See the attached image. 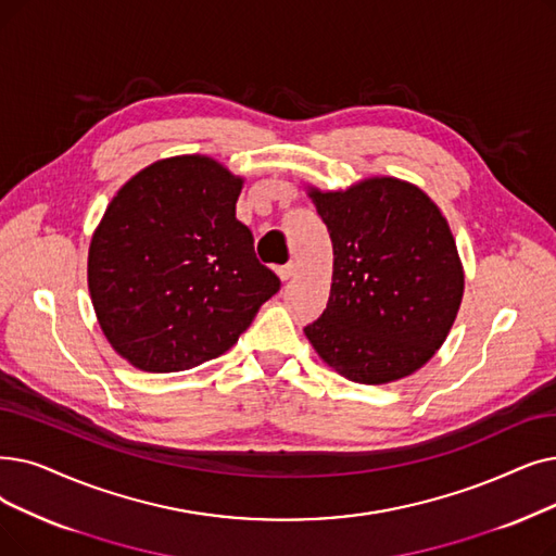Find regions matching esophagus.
<instances>
[{"label": "esophagus", "instance_id": "34e87169", "mask_svg": "<svg viewBox=\"0 0 556 556\" xmlns=\"http://www.w3.org/2000/svg\"><path fill=\"white\" fill-rule=\"evenodd\" d=\"M295 263H288V265H281V268L277 270V275H279V279L281 281H291L293 277H295Z\"/></svg>", "mask_w": 556, "mask_h": 556}]
</instances>
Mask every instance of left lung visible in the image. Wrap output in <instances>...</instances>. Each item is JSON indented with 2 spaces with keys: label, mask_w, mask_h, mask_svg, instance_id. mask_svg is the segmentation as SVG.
I'll use <instances>...</instances> for the list:
<instances>
[{
  "label": "left lung",
  "mask_w": 556,
  "mask_h": 556,
  "mask_svg": "<svg viewBox=\"0 0 556 556\" xmlns=\"http://www.w3.org/2000/svg\"><path fill=\"white\" fill-rule=\"evenodd\" d=\"M329 229L327 308L304 327L327 366L356 383H389L422 368L447 338L464 268L441 208L395 177L348 190H308Z\"/></svg>",
  "instance_id": "obj_1"
}]
</instances>
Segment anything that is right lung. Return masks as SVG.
Returning <instances> with one entry per match:
<instances>
[{
    "mask_svg": "<svg viewBox=\"0 0 556 556\" xmlns=\"http://www.w3.org/2000/svg\"><path fill=\"white\" fill-rule=\"evenodd\" d=\"M243 179L208 156L163 159L131 177L88 250V291L111 348L144 372L225 354L279 277L236 220Z\"/></svg>",
    "mask_w": 556,
    "mask_h": 556,
    "instance_id": "add662e5",
    "label": "right lung"
}]
</instances>
